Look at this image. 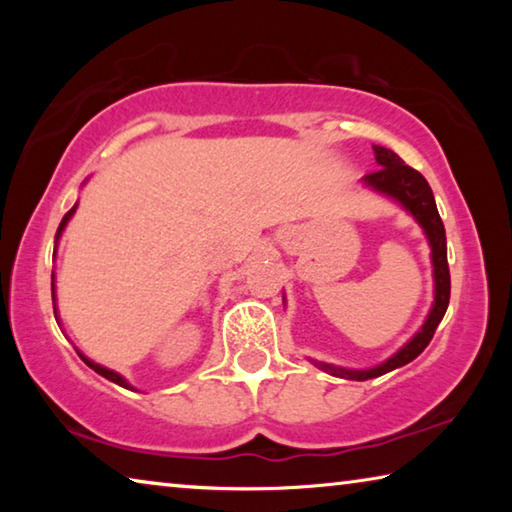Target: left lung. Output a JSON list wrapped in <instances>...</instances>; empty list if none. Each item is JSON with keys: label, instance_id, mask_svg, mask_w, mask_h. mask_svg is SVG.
<instances>
[{"label": "left lung", "instance_id": "obj_1", "mask_svg": "<svg viewBox=\"0 0 512 512\" xmlns=\"http://www.w3.org/2000/svg\"><path fill=\"white\" fill-rule=\"evenodd\" d=\"M372 149H375V160L379 164V169L368 173V176H363V185H368L375 189V192L393 198V201L400 203L404 210L422 225L424 235H427L429 246H431V264H433L436 293H433V307L429 311L427 320H424L420 332L415 334L400 352L393 354V357L386 359L384 363H379V366L368 368V370H348V368L332 366V363L314 361V366L329 372V375L354 379V381H366L372 377L386 375V372L406 366V363L418 357V354L427 348L429 341L433 339V334H436V327L440 325V320H443L449 305V293H452V280H449V266H447L445 225L440 221L436 198H433L429 183L424 180L420 171H415L409 167V164H404L400 155L393 153L391 149H384V146H372Z\"/></svg>", "mask_w": 512, "mask_h": 512}]
</instances>
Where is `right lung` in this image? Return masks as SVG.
Listing matches in <instances>:
<instances>
[{"mask_svg":"<svg viewBox=\"0 0 512 512\" xmlns=\"http://www.w3.org/2000/svg\"><path fill=\"white\" fill-rule=\"evenodd\" d=\"M74 212H76V205L72 207V210H69L65 216H63V221H60V225H58V232H56V244H58V239H60V235H63V230H65V225H67V221L72 219L74 216ZM54 255H56V250H54ZM54 277V275H51ZM51 296H54V300H56V293H54V282H51ZM54 311H56V307H54ZM83 361L88 363V366L94 370V372H99L101 377H106V379H110V381H115V384H119V386H124V388H131V384H128V381L121 377V375H117L115 370H108V368H103V366H99V363H94V361H90L88 357H83Z\"/></svg>","mask_w":512,"mask_h":512,"instance_id":"right-lung-1","label":"right lung"}]
</instances>
